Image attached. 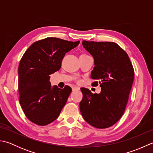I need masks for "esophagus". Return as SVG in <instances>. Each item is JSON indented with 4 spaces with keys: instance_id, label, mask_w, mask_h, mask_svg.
Returning a JSON list of instances; mask_svg holds the SVG:
<instances>
[{
    "instance_id": "34e87169",
    "label": "esophagus",
    "mask_w": 153,
    "mask_h": 153,
    "mask_svg": "<svg viewBox=\"0 0 153 153\" xmlns=\"http://www.w3.org/2000/svg\"><path fill=\"white\" fill-rule=\"evenodd\" d=\"M71 89H72L73 91H79V89L78 88V87H71Z\"/></svg>"
}]
</instances>
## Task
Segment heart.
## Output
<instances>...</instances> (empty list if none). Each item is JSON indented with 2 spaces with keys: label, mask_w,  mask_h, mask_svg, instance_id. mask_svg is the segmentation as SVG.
<instances>
[{
  "label": "heart",
  "mask_w": 153,
  "mask_h": 153,
  "mask_svg": "<svg viewBox=\"0 0 153 153\" xmlns=\"http://www.w3.org/2000/svg\"><path fill=\"white\" fill-rule=\"evenodd\" d=\"M77 81H78V80H77Z\"/></svg>",
  "instance_id": "heart-1"
}]
</instances>
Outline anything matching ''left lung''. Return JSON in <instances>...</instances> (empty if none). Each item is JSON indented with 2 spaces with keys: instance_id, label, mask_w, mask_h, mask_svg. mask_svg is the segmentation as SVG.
Returning a JSON list of instances; mask_svg holds the SVG:
<instances>
[{
  "instance_id": "8db88e82",
  "label": "left lung",
  "mask_w": 153,
  "mask_h": 153,
  "mask_svg": "<svg viewBox=\"0 0 153 153\" xmlns=\"http://www.w3.org/2000/svg\"><path fill=\"white\" fill-rule=\"evenodd\" d=\"M83 47L95 60L92 85L100 84V93L81 89L79 108L83 119L93 127L105 129L118 121L125 112L134 79V70L128 54L113 42L83 41Z\"/></svg>"
}]
</instances>
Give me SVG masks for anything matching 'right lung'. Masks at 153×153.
Returning <instances> with one entry per match:
<instances>
[{
    "label": "right lung",
    "instance_id": "add662e5",
    "mask_svg": "<svg viewBox=\"0 0 153 153\" xmlns=\"http://www.w3.org/2000/svg\"><path fill=\"white\" fill-rule=\"evenodd\" d=\"M79 43L47 37L35 42L23 55L18 67L19 100L31 122L46 126L59 116L71 89L51 87L50 75L60 70L65 54Z\"/></svg>",
    "mask_w": 153,
    "mask_h": 153
}]
</instances>
